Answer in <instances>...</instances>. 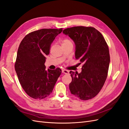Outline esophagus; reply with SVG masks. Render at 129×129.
Returning <instances> with one entry per match:
<instances>
[{"instance_id":"34e87169","label":"esophagus","mask_w":129,"mask_h":129,"mask_svg":"<svg viewBox=\"0 0 129 129\" xmlns=\"http://www.w3.org/2000/svg\"><path fill=\"white\" fill-rule=\"evenodd\" d=\"M62 72L63 73H64V74H69V71H67V70H66V69H62Z\"/></svg>"}]
</instances>
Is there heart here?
<instances>
[{
	"mask_svg": "<svg viewBox=\"0 0 129 129\" xmlns=\"http://www.w3.org/2000/svg\"><path fill=\"white\" fill-rule=\"evenodd\" d=\"M72 44V43L71 40H69L68 39H64L63 41H62V44Z\"/></svg>",
	"mask_w": 129,
	"mask_h": 129,
	"instance_id": "heart-1",
	"label": "heart"
}]
</instances>
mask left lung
I'll return each mask as SVG.
<instances>
[{"instance_id": "left-lung-1", "label": "left lung", "mask_w": 129, "mask_h": 129, "mask_svg": "<svg viewBox=\"0 0 129 129\" xmlns=\"http://www.w3.org/2000/svg\"><path fill=\"white\" fill-rule=\"evenodd\" d=\"M63 33L73 40L76 59L83 63L80 73L70 72V91L80 100L91 99L100 91L107 77L110 60L107 42L91 27H73L64 29Z\"/></svg>"}]
</instances>
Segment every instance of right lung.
<instances>
[{"label": "right lung", "mask_w": 129, "mask_h": 129, "mask_svg": "<svg viewBox=\"0 0 129 129\" xmlns=\"http://www.w3.org/2000/svg\"><path fill=\"white\" fill-rule=\"evenodd\" d=\"M60 29H41L27 34L21 41L17 52L15 70L19 82L27 95L41 100L53 91L61 70L46 69V56Z\"/></svg>", "instance_id": "obj_1"}]
</instances>
